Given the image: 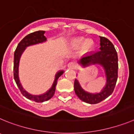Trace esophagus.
<instances>
[{
  "label": "esophagus",
  "instance_id": "obj_1",
  "mask_svg": "<svg viewBox=\"0 0 134 134\" xmlns=\"http://www.w3.org/2000/svg\"><path fill=\"white\" fill-rule=\"evenodd\" d=\"M67 67L69 68H71V69H74L75 67V63L73 62H70L69 63L68 65H67Z\"/></svg>",
  "mask_w": 134,
  "mask_h": 134
}]
</instances>
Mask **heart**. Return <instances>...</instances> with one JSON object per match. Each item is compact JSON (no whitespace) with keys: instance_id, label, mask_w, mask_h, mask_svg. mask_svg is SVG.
I'll list each match as a JSON object with an SVG mask.
<instances>
[{"instance_id":"obj_1","label":"heart","mask_w":134,"mask_h":134,"mask_svg":"<svg viewBox=\"0 0 134 134\" xmlns=\"http://www.w3.org/2000/svg\"><path fill=\"white\" fill-rule=\"evenodd\" d=\"M94 45V43L91 39L85 40L84 38H77L72 40L71 43V46L73 48H79L81 46L82 52L87 53L93 49Z\"/></svg>"}]
</instances>
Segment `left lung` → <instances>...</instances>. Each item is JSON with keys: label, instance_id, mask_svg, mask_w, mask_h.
<instances>
[{"label": "left lung", "instance_id": "left-lung-1", "mask_svg": "<svg viewBox=\"0 0 134 134\" xmlns=\"http://www.w3.org/2000/svg\"><path fill=\"white\" fill-rule=\"evenodd\" d=\"M100 37L99 51L91 52L83 55L78 61L83 67L90 65L99 64L105 71L106 84L99 93H91L85 91L81 87L77 79L75 80L74 90L76 95L81 101L90 104H96L102 102L113 93L118 79V53L114 44L105 37Z\"/></svg>", "mask_w": 134, "mask_h": 134}]
</instances>
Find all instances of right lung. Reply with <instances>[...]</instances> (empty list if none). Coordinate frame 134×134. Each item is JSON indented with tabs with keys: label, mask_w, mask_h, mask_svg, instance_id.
Instances as JSON below:
<instances>
[{
	"label": "right lung",
	"mask_w": 134,
	"mask_h": 134,
	"mask_svg": "<svg viewBox=\"0 0 134 134\" xmlns=\"http://www.w3.org/2000/svg\"><path fill=\"white\" fill-rule=\"evenodd\" d=\"M44 31H36V32H32V33H30L28 35H26L18 44L16 50H15L14 53V68H13V70H14V81L16 82V85H17L18 87L20 90L21 93L26 98L29 99L30 100H32L34 102H37V103L47 101L54 96L55 92V87H56L57 83V80H58L60 76H61V75H63V73H64V71H63V70L57 72L55 75V80H54L52 87L46 93H44L42 95H38V96L32 95V94L25 91L21 83H20V80H19V65L20 56H21L23 51L27 47L46 41L47 38L44 37Z\"/></svg>",
	"instance_id": "1"
}]
</instances>
